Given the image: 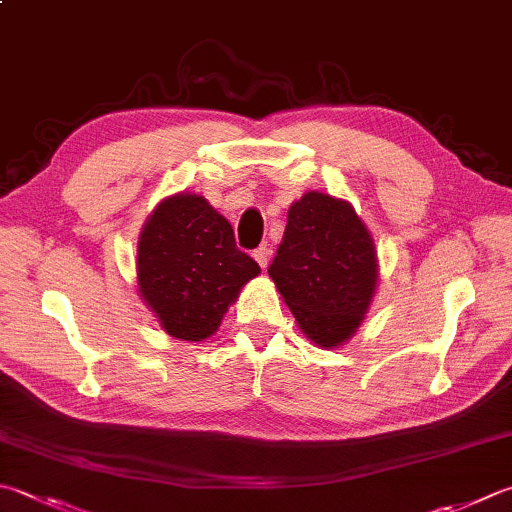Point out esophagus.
I'll return each instance as SVG.
<instances>
[{
	"label": "esophagus",
	"mask_w": 512,
	"mask_h": 512,
	"mask_svg": "<svg viewBox=\"0 0 512 512\" xmlns=\"http://www.w3.org/2000/svg\"><path fill=\"white\" fill-rule=\"evenodd\" d=\"M269 256H272V247H269L267 243H263L258 249H254L256 263H258L260 267H263V269L269 265Z\"/></svg>",
	"instance_id": "1"
}]
</instances>
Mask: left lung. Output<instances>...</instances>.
Wrapping results in <instances>:
<instances>
[{
    "label": "left lung",
    "mask_w": 512,
    "mask_h": 512,
    "mask_svg": "<svg viewBox=\"0 0 512 512\" xmlns=\"http://www.w3.org/2000/svg\"><path fill=\"white\" fill-rule=\"evenodd\" d=\"M269 276L307 339L343 345L370 310L379 265L368 227L347 200L307 191L287 211Z\"/></svg>",
    "instance_id": "obj_1"
}]
</instances>
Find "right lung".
I'll use <instances>...</instances> for the list:
<instances>
[{"instance_id": "add662e5", "label": "right lung", "mask_w": 512, "mask_h": 512, "mask_svg": "<svg viewBox=\"0 0 512 512\" xmlns=\"http://www.w3.org/2000/svg\"><path fill=\"white\" fill-rule=\"evenodd\" d=\"M142 301L173 339L202 341L218 330L240 289L260 274L240 252L229 220L196 194L169 196L138 240Z\"/></svg>"}]
</instances>
